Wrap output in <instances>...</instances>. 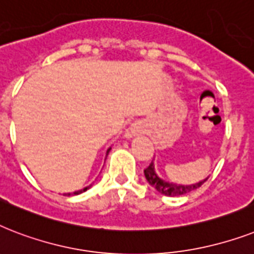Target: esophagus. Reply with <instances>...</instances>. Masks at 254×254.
Instances as JSON below:
<instances>
[{"instance_id":"34e87169","label":"esophagus","mask_w":254,"mask_h":254,"mask_svg":"<svg viewBox=\"0 0 254 254\" xmlns=\"http://www.w3.org/2000/svg\"><path fill=\"white\" fill-rule=\"evenodd\" d=\"M137 132H139V131H137L136 127H129V128L127 129V133H126V136H127V137H132L133 135H136Z\"/></svg>"}]
</instances>
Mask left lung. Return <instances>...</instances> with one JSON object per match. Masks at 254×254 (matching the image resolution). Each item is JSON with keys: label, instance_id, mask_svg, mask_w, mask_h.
<instances>
[{"label": "left lung", "instance_id": "left-lung-1", "mask_svg": "<svg viewBox=\"0 0 254 254\" xmlns=\"http://www.w3.org/2000/svg\"><path fill=\"white\" fill-rule=\"evenodd\" d=\"M144 174H145V178H147V181L149 182V185H152L153 188L162 194V195L166 196H180L184 195V194H188V192L192 191V190H195V189L200 188L204 182L207 181V180H203V181L198 182L195 185H177V184H170V182H166L164 180L156 174L155 172V166H153V162L149 164L148 168L144 169Z\"/></svg>", "mask_w": 254, "mask_h": 254}]
</instances>
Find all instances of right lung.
I'll return each mask as SVG.
<instances>
[{
    "mask_svg": "<svg viewBox=\"0 0 254 254\" xmlns=\"http://www.w3.org/2000/svg\"><path fill=\"white\" fill-rule=\"evenodd\" d=\"M109 152H110V149H109V151H107V153H109ZM88 189H89V186H88V188L82 189V190H80V191H74V192H73V194H74V195H77V194H80V192L86 191V190H88ZM66 195H70V194H66Z\"/></svg>",
    "mask_w": 254,
    "mask_h": 254,
    "instance_id": "add662e5",
    "label": "right lung"
}]
</instances>
